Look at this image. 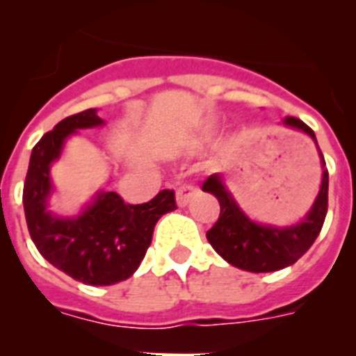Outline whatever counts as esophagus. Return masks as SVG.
Here are the masks:
<instances>
[{
  "instance_id": "34e87169",
  "label": "esophagus",
  "mask_w": 356,
  "mask_h": 356,
  "mask_svg": "<svg viewBox=\"0 0 356 356\" xmlns=\"http://www.w3.org/2000/svg\"><path fill=\"white\" fill-rule=\"evenodd\" d=\"M196 194L197 191L196 187H193V185H187V184L180 185V187L176 188V203H178L180 207H187Z\"/></svg>"
}]
</instances>
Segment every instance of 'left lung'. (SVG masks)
Listing matches in <instances>:
<instances>
[{
    "mask_svg": "<svg viewBox=\"0 0 356 356\" xmlns=\"http://www.w3.org/2000/svg\"><path fill=\"white\" fill-rule=\"evenodd\" d=\"M284 124L305 131L316 143V134L301 119L285 118ZM323 181L312 209L303 221L287 228L257 225L238 209L221 176H209L203 184V191L217 197L221 212L216 225L207 232V238L213 250L232 266L251 273H273L292 266L303 257L319 235L326 212H328V169L325 156L321 153Z\"/></svg>",
    "mask_w": 356,
    "mask_h": 356,
    "instance_id": "obj_1",
    "label": "left lung"
}]
</instances>
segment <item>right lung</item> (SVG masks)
<instances>
[{
	"label": "right lung",
	"instance_id": "obj_1",
	"mask_svg": "<svg viewBox=\"0 0 356 356\" xmlns=\"http://www.w3.org/2000/svg\"><path fill=\"white\" fill-rule=\"evenodd\" d=\"M103 124L96 108L62 119L33 146L23 188L30 237L51 266L87 285H114L130 278L143 262L153 229L163 213L176 210L175 193L165 188L143 205L124 203L118 193H99L78 217L46 210L51 193L49 165L65 139L81 128Z\"/></svg>",
	"mask_w": 356,
	"mask_h": 356
}]
</instances>
